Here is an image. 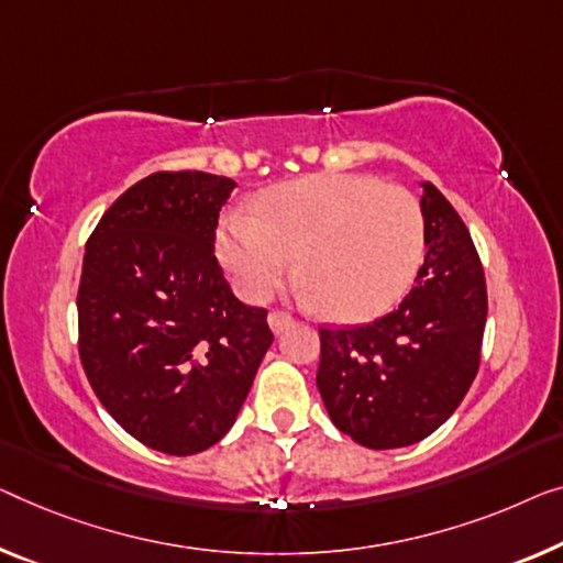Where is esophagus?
Returning a JSON list of instances; mask_svg holds the SVG:
<instances>
[{
  "label": "esophagus",
  "instance_id": "obj_1",
  "mask_svg": "<svg viewBox=\"0 0 563 563\" xmlns=\"http://www.w3.org/2000/svg\"><path fill=\"white\" fill-rule=\"evenodd\" d=\"M267 323H271L273 333L278 335V333H283L285 329H288V325H292V318L288 313H283V310H273V313L267 316Z\"/></svg>",
  "mask_w": 563,
  "mask_h": 563
}]
</instances>
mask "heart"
<instances>
[{"mask_svg": "<svg viewBox=\"0 0 563 563\" xmlns=\"http://www.w3.org/2000/svg\"><path fill=\"white\" fill-rule=\"evenodd\" d=\"M217 257L250 303L271 298L296 257L306 300L333 321H366L415 283L424 217L415 195L376 176H303L263 195L257 217H224Z\"/></svg>", "mask_w": 563, "mask_h": 563, "instance_id": "b5f03b06", "label": "heart"}]
</instances>
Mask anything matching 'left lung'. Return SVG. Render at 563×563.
<instances>
[{
  "instance_id": "1",
  "label": "left lung",
  "mask_w": 563,
  "mask_h": 563,
  "mask_svg": "<svg viewBox=\"0 0 563 563\" xmlns=\"http://www.w3.org/2000/svg\"><path fill=\"white\" fill-rule=\"evenodd\" d=\"M422 187L424 263L394 313L358 329H321L316 384L331 422L368 450L424 440L473 384L488 318L470 232L440 189Z\"/></svg>"
}]
</instances>
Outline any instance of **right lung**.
<instances>
[{
  "instance_id": "right-lung-1",
  "label": "right lung",
  "mask_w": 563,
  "mask_h": 563,
  "mask_svg": "<svg viewBox=\"0 0 563 563\" xmlns=\"http://www.w3.org/2000/svg\"><path fill=\"white\" fill-rule=\"evenodd\" d=\"M228 176L151 174L90 234L78 290L80 362L131 438L197 455L238 419L271 349L263 308L240 303L212 255Z\"/></svg>"
}]
</instances>
